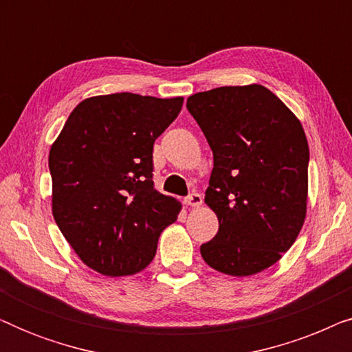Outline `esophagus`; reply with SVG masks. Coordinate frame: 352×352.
<instances>
[{"mask_svg":"<svg viewBox=\"0 0 352 352\" xmlns=\"http://www.w3.org/2000/svg\"><path fill=\"white\" fill-rule=\"evenodd\" d=\"M184 201H186V205H189V206H200L201 204H204V197H201L200 194H197V192H194V194H190Z\"/></svg>","mask_w":352,"mask_h":352,"instance_id":"obj_1","label":"esophagus"}]
</instances>
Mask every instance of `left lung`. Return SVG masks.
I'll return each mask as SVG.
<instances>
[{
	"label": "left lung",
	"instance_id": "1",
	"mask_svg": "<svg viewBox=\"0 0 352 352\" xmlns=\"http://www.w3.org/2000/svg\"><path fill=\"white\" fill-rule=\"evenodd\" d=\"M213 151L205 204L218 234L200 247L210 267L248 277L288 252L305 224L309 147L296 115L263 85L221 86L187 99Z\"/></svg>",
	"mask_w": 352,
	"mask_h": 352
}]
</instances>
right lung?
<instances>
[{"label":"right lung","instance_id":"1","mask_svg":"<svg viewBox=\"0 0 352 352\" xmlns=\"http://www.w3.org/2000/svg\"><path fill=\"white\" fill-rule=\"evenodd\" d=\"M184 98L117 93L88 98L50 151L52 216L86 266L109 277L152 263L162 230L181 204L153 187V142Z\"/></svg>","mask_w":352,"mask_h":352}]
</instances>
